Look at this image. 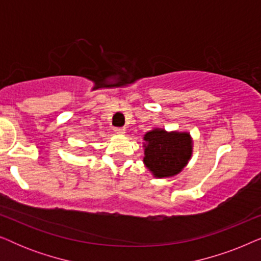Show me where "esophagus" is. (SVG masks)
I'll list each match as a JSON object with an SVG mask.
<instances>
[{"label":"esophagus","mask_w":261,"mask_h":261,"mask_svg":"<svg viewBox=\"0 0 261 261\" xmlns=\"http://www.w3.org/2000/svg\"><path fill=\"white\" fill-rule=\"evenodd\" d=\"M114 132L117 134H124L126 133V128L124 127H114Z\"/></svg>","instance_id":"34e87169"}]
</instances>
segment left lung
<instances>
[{
    "label": "left lung",
    "mask_w": 261,
    "mask_h": 261,
    "mask_svg": "<svg viewBox=\"0 0 261 261\" xmlns=\"http://www.w3.org/2000/svg\"><path fill=\"white\" fill-rule=\"evenodd\" d=\"M144 163L154 177H172L187 166L192 154L189 133L153 129L145 134Z\"/></svg>",
    "instance_id": "left-lung-1"
}]
</instances>
